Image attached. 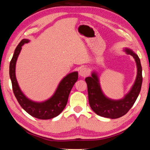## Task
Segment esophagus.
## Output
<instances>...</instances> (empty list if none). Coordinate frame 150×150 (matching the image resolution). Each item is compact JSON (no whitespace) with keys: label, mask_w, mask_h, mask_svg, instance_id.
Instances as JSON below:
<instances>
[{"label":"esophagus","mask_w":150,"mask_h":150,"mask_svg":"<svg viewBox=\"0 0 150 150\" xmlns=\"http://www.w3.org/2000/svg\"><path fill=\"white\" fill-rule=\"evenodd\" d=\"M79 73V75L81 77H86L88 75V70L86 67H82L80 69Z\"/></svg>","instance_id":"esophagus-1"}]
</instances>
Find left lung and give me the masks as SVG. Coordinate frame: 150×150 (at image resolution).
I'll return each instance as SVG.
<instances>
[{
  "instance_id": "left-lung-1",
  "label": "left lung",
  "mask_w": 150,
  "mask_h": 150,
  "mask_svg": "<svg viewBox=\"0 0 150 150\" xmlns=\"http://www.w3.org/2000/svg\"><path fill=\"white\" fill-rule=\"evenodd\" d=\"M125 51L128 54L131 55L136 62L138 73L134 85L130 93L125 96L123 99L113 100L106 98L100 89L98 77L95 73L91 77L85 79L87 85L88 103L91 108L96 115L105 118H118L128 112L132 107L140 92L142 83V69L140 60L138 55L129 49Z\"/></svg>"
}]
</instances>
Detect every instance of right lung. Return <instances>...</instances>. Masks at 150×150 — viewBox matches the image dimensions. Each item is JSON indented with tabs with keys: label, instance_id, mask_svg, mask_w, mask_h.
<instances>
[{
	"label": "right lung",
	"instance_id": "right-lung-1",
	"mask_svg": "<svg viewBox=\"0 0 150 150\" xmlns=\"http://www.w3.org/2000/svg\"><path fill=\"white\" fill-rule=\"evenodd\" d=\"M28 42L29 40L26 39L21 40L17 45L13 57L10 63L9 73L12 82V90L20 105L29 115L42 120L53 118L59 115L65 108L67 103L71 90L78 79V73H71L63 78L55 94L49 100L43 103H35L29 100L20 91L15 75V67L18 56L22 49V45Z\"/></svg>",
	"mask_w": 150,
	"mask_h": 150
}]
</instances>
